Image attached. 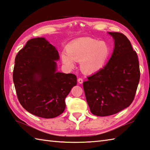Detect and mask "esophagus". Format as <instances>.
<instances>
[{
    "mask_svg": "<svg viewBox=\"0 0 150 150\" xmlns=\"http://www.w3.org/2000/svg\"><path fill=\"white\" fill-rule=\"evenodd\" d=\"M77 81H78L79 83H80V84H82L83 82V79L82 78H79Z\"/></svg>",
    "mask_w": 150,
    "mask_h": 150,
    "instance_id": "esophagus-1",
    "label": "esophagus"
}]
</instances>
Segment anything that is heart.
Segmentation results:
<instances>
[{
  "label": "heart",
  "mask_w": 150,
  "mask_h": 150,
  "mask_svg": "<svg viewBox=\"0 0 150 150\" xmlns=\"http://www.w3.org/2000/svg\"><path fill=\"white\" fill-rule=\"evenodd\" d=\"M67 52H63L62 59L68 67L75 66V61L80 62V67L85 73L98 71L102 68L110 54L109 45L105 42L90 38L79 39L68 45Z\"/></svg>",
  "instance_id": "heart-1"
}]
</instances>
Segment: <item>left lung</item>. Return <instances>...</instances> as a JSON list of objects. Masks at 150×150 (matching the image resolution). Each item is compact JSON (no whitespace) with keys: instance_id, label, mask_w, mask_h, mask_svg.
Returning <instances> with one entry per match:
<instances>
[{"instance_id":"left-lung-1","label":"left lung","mask_w":150,"mask_h":150,"mask_svg":"<svg viewBox=\"0 0 150 150\" xmlns=\"http://www.w3.org/2000/svg\"><path fill=\"white\" fill-rule=\"evenodd\" d=\"M115 49L107 64L83 82L86 99L94 115H115L130 106L135 97L140 77L136 51L120 32H108Z\"/></svg>"}]
</instances>
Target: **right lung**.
Returning a JSON list of instances; mask_svg holds the SVG:
<instances>
[{"instance_id":"obj_1","label":"right lung","mask_w":150,"mask_h":150,"mask_svg":"<svg viewBox=\"0 0 150 150\" xmlns=\"http://www.w3.org/2000/svg\"><path fill=\"white\" fill-rule=\"evenodd\" d=\"M59 54L44 38L28 40L15 58L13 81L22 107L38 117L52 118L65 108V99L77 85L74 74L57 72Z\"/></svg>"}]
</instances>
